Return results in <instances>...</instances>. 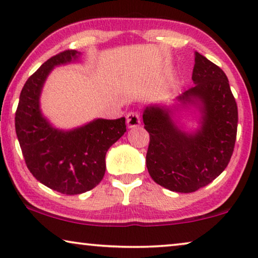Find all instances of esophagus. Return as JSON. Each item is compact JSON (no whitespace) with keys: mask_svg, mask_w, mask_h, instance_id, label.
Segmentation results:
<instances>
[{"mask_svg":"<svg viewBox=\"0 0 258 258\" xmlns=\"http://www.w3.org/2000/svg\"><path fill=\"white\" fill-rule=\"evenodd\" d=\"M140 124H141V118L137 112L132 111L126 114V125H128V128H135V126Z\"/></svg>","mask_w":258,"mask_h":258,"instance_id":"1","label":"esophagus"}]
</instances>
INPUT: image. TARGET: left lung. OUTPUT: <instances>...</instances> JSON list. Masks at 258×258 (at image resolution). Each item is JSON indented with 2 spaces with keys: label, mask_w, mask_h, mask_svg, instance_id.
I'll return each instance as SVG.
<instances>
[{
  "label": "left lung",
  "mask_w": 258,
  "mask_h": 258,
  "mask_svg": "<svg viewBox=\"0 0 258 258\" xmlns=\"http://www.w3.org/2000/svg\"><path fill=\"white\" fill-rule=\"evenodd\" d=\"M191 79L195 86L176 98L177 104H150L143 111L150 135L148 171L157 184L176 192H194L220 176L237 134V104L223 70L196 51ZM178 106H194L200 114L195 132L177 125Z\"/></svg>",
  "instance_id": "obj_1"
}]
</instances>
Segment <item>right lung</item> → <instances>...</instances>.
<instances>
[{
	"label": "right lung",
	"mask_w": 258,
	"mask_h": 258,
	"mask_svg": "<svg viewBox=\"0 0 258 258\" xmlns=\"http://www.w3.org/2000/svg\"><path fill=\"white\" fill-rule=\"evenodd\" d=\"M81 52L64 50L45 61L22 88L15 129L29 171L37 181L66 195L95 188L105 172V154L124 135L125 118H96L72 130L55 128L41 111L42 88L57 66L79 61Z\"/></svg>",
	"instance_id": "right-lung-1"
}]
</instances>
